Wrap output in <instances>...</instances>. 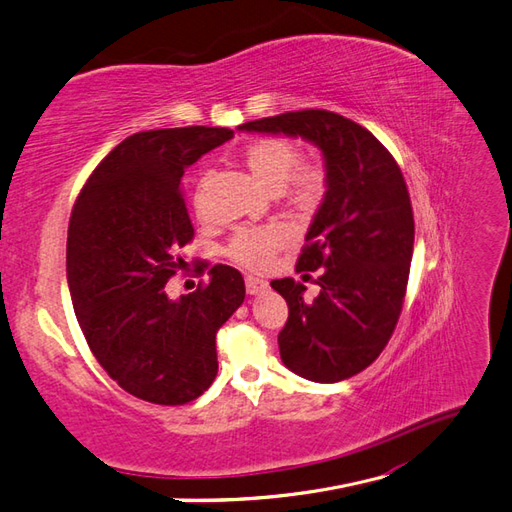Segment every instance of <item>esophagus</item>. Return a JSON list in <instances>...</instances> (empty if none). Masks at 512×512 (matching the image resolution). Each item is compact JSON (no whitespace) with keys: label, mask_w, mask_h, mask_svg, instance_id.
I'll use <instances>...</instances> for the list:
<instances>
[{"label":"esophagus","mask_w":512,"mask_h":512,"mask_svg":"<svg viewBox=\"0 0 512 512\" xmlns=\"http://www.w3.org/2000/svg\"><path fill=\"white\" fill-rule=\"evenodd\" d=\"M268 287V283L264 279H257V277H246V292L248 294H259L264 292Z\"/></svg>","instance_id":"1"}]
</instances>
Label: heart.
Segmentation results:
<instances>
[{
    "label": "heart",
    "instance_id": "heart-1",
    "mask_svg": "<svg viewBox=\"0 0 512 512\" xmlns=\"http://www.w3.org/2000/svg\"><path fill=\"white\" fill-rule=\"evenodd\" d=\"M300 160H303L300 149L285 138H257L242 151L244 166L261 186L279 192L294 212L313 214L329 194V170L324 164H300ZM194 205L199 209L201 194L194 196ZM287 242L290 233L281 225L246 227L235 231L225 253L242 268L264 270Z\"/></svg>",
    "mask_w": 512,
    "mask_h": 512
}]
</instances>
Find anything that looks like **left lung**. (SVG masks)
Segmentation results:
<instances>
[{"instance_id": "1", "label": "left lung", "mask_w": 512, "mask_h": 512, "mask_svg": "<svg viewBox=\"0 0 512 512\" xmlns=\"http://www.w3.org/2000/svg\"><path fill=\"white\" fill-rule=\"evenodd\" d=\"M300 136L320 147L329 194L307 231L296 272L318 270L320 294L294 279L270 285L290 309L279 333L285 368L337 383L376 361L396 329L409 283L415 222L393 155L359 123L329 110H298L240 125Z\"/></svg>"}]
</instances>
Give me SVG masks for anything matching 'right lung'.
I'll return each mask as SVG.
<instances>
[{"label":"right lung","mask_w":512,"mask_h":512,"mask_svg":"<svg viewBox=\"0 0 512 512\" xmlns=\"http://www.w3.org/2000/svg\"><path fill=\"white\" fill-rule=\"evenodd\" d=\"M231 138L227 127L140 131L103 157L73 205L67 281L77 322L101 368L140 400L177 406L207 391L216 333L244 303L242 274L222 264L179 300L164 290L194 238L181 177Z\"/></svg>","instance_id":"obj_1"}]
</instances>
